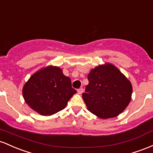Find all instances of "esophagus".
<instances>
[{
  "mask_svg": "<svg viewBox=\"0 0 153 153\" xmlns=\"http://www.w3.org/2000/svg\"><path fill=\"white\" fill-rule=\"evenodd\" d=\"M77 92H78L79 94H80V95H81V94H82V92H84V90L82 88H79L77 90Z\"/></svg>",
  "mask_w": 153,
  "mask_h": 153,
  "instance_id": "34e87169",
  "label": "esophagus"
}]
</instances>
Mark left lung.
<instances>
[{
  "instance_id": "8db88e82",
  "label": "left lung",
  "mask_w": 153,
  "mask_h": 153,
  "mask_svg": "<svg viewBox=\"0 0 153 153\" xmlns=\"http://www.w3.org/2000/svg\"><path fill=\"white\" fill-rule=\"evenodd\" d=\"M87 79L82 98L92 114L103 119L114 118L129 104L131 82L114 65H100L91 70Z\"/></svg>"
}]
</instances>
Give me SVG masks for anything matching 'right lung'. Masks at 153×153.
Segmentation results:
<instances>
[{
  "mask_svg": "<svg viewBox=\"0 0 153 153\" xmlns=\"http://www.w3.org/2000/svg\"><path fill=\"white\" fill-rule=\"evenodd\" d=\"M76 92L71 79L63 74L61 68L53 66L32 75L22 90L27 104L42 116H51L65 108Z\"/></svg>",
  "mask_w": 153,
  "mask_h": 153,
  "instance_id": "right-lung-1",
  "label": "right lung"
}]
</instances>
